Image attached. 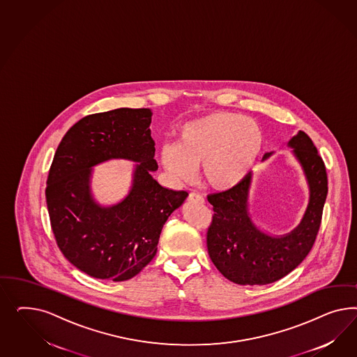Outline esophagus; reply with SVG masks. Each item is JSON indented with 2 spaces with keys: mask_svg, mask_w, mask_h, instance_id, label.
I'll list each match as a JSON object with an SVG mask.
<instances>
[{
  "mask_svg": "<svg viewBox=\"0 0 357 357\" xmlns=\"http://www.w3.org/2000/svg\"><path fill=\"white\" fill-rule=\"evenodd\" d=\"M188 199L190 200H194V202H197V203H206V199L202 196L200 194H197V192H191L190 196H188Z\"/></svg>",
  "mask_w": 357,
  "mask_h": 357,
  "instance_id": "esophagus-1",
  "label": "esophagus"
}]
</instances>
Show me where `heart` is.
<instances>
[{
	"instance_id": "1",
	"label": "heart",
	"mask_w": 357,
	"mask_h": 357,
	"mask_svg": "<svg viewBox=\"0 0 357 357\" xmlns=\"http://www.w3.org/2000/svg\"><path fill=\"white\" fill-rule=\"evenodd\" d=\"M264 136L255 120L231 111H217L184 123L175 144L161 148L165 170L179 182L202 166L203 179L215 190L241 183L259 158Z\"/></svg>"
}]
</instances>
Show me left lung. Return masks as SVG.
<instances>
[{"instance_id":"left-lung-1","label":"left lung","mask_w":357,"mask_h":357,"mask_svg":"<svg viewBox=\"0 0 357 357\" xmlns=\"http://www.w3.org/2000/svg\"><path fill=\"white\" fill-rule=\"evenodd\" d=\"M289 146L303 165L310 185V202L303 221L284 237H270L254 227L248 212L252 174L227 191L208 195L213 206L206 231L208 254L227 280L241 285H266L292 272L313 248L327 196V173L312 139L300 130ZM264 154L263 160L268 158Z\"/></svg>"}]
</instances>
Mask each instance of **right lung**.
<instances>
[{
  "mask_svg": "<svg viewBox=\"0 0 357 357\" xmlns=\"http://www.w3.org/2000/svg\"><path fill=\"white\" fill-rule=\"evenodd\" d=\"M149 108H116L87 115L65 133L51 165L45 199L56 243L78 270L100 280L136 276L155 252L163 224L188 194L162 187ZM109 158L140 162L130 195L102 208L88 190L89 167Z\"/></svg>",
  "mask_w": 357,
  "mask_h": 357,
  "instance_id": "obj_1",
  "label": "right lung"
}]
</instances>
